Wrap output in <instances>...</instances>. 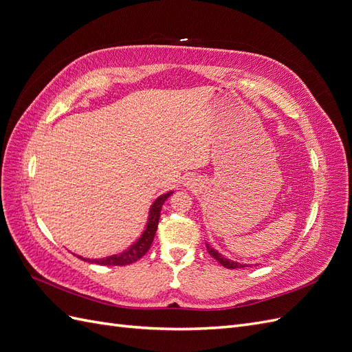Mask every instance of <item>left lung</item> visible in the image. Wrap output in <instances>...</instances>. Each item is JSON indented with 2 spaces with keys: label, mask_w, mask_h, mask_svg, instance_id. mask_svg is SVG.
Listing matches in <instances>:
<instances>
[{
  "label": "left lung",
  "mask_w": 352,
  "mask_h": 352,
  "mask_svg": "<svg viewBox=\"0 0 352 352\" xmlns=\"http://www.w3.org/2000/svg\"><path fill=\"white\" fill-rule=\"evenodd\" d=\"M207 250H208V254L211 255V257H214L221 265H225L226 269H242V267H251V264H247V263H239V261H235V260H230L228 257H225V255L220 254L217 250H214L211 247V245L207 242Z\"/></svg>",
  "instance_id": "1"
}]
</instances>
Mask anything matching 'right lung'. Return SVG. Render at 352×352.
Segmentation results:
<instances>
[{"instance_id":"add662e5","label":"right lung","mask_w":352,"mask_h":352,"mask_svg":"<svg viewBox=\"0 0 352 352\" xmlns=\"http://www.w3.org/2000/svg\"><path fill=\"white\" fill-rule=\"evenodd\" d=\"M175 190H168V192L158 195L153 201V204L150 206V210H148L146 225H145L144 232L141 233V236L138 238L132 245H129L126 250H123L122 252L111 254V255H107V257H102V258H87V257H82V255H76V254L74 255L83 261L101 264V265H126V264H132V263L138 261L141 257H144L148 250H150L151 243L154 241V236H155V232H157L162 207L164 204V201Z\"/></svg>"}]
</instances>
